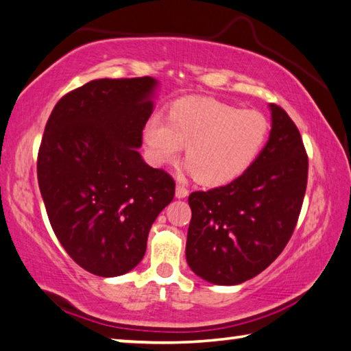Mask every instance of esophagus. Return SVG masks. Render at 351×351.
Wrapping results in <instances>:
<instances>
[{"label":"esophagus","mask_w":351,"mask_h":351,"mask_svg":"<svg viewBox=\"0 0 351 351\" xmlns=\"http://www.w3.org/2000/svg\"><path fill=\"white\" fill-rule=\"evenodd\" d=\"M189 194V191H188V188H185L183 185H177L176 186V197H179V199H183V197H186Z\"/></svg>","instance_id":"34e87169"}]
</instances>
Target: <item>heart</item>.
<instances>
[{"mask_svg":"<svg viewBox=\"0 0 351 351\" xmlns=\"http://www.w3.org/2000/svg\"><path fill=\"white\" fill-rule=\"evenodd\" d=\"M271 124L261 112L243 110L213 97H183L169 117L155 114L145 128L154 162L172 163L183 146L188 169L205 186L237 180L260 157Z\"/></svg>","mask_w":351,"mask_h":351,"instance_id":"heart-1","label":"heart"}]
</instances>
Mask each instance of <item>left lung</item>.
<instances>
[{
    "label": "left lung",
    "instance_id": "8db88e82",
    "mask_svg": "<svg viewBox=\"0 0 351 351\" xmlns=\"http://www.w3.org/2000/svg\"><path fill=\"white\" fill-rule=\"evenodd\" d=\"M272 129L256 162L237 180L189 194L186 261L213 285H239L263 272L291 239L308 182L300 132L271 104Z\"/></svg>",
    "mask_w": 351,
    "mask_h": 351
}]
</instances>
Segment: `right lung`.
I'll return each instance as SVG.
<instances>
[{
	"label": "right lung",
	"instance_id": "add662e5",
	"mask_svg": "<svg viewBox=\"0 0 351 351\" xmlns=\"http://www.w3.org/2000/svg\"><path fill=\"white\" fill-rule=\"evenodd\" d=\"M157 80L96 79L57 102L38 149L37 177L51 227L80 267L118 277L146 252L174 179L138 147Z\"/></svg>",
	"mask_w": 351,
	"mask_h": 351
}]
</instances>
